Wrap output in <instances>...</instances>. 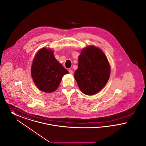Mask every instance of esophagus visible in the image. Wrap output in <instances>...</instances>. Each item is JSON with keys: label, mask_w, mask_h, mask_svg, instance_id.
Returning a JSON list of instances; mask_svg holds the SVG:
<instances>
[{"label": "esophagus", "mask_w": 146, "mask_h": 146, "mask_svg": "<svg viewBox=\"0 0 146 146\" xmlns=\"http://www.w3.org/2000/svg\"><path fill=\"white\" fill-rule=\"evenodd\" d=\"M69 72L70 74H73V71L72 70L69 69Z\"/></svg>", "instance_id": "1"}]
</instances>
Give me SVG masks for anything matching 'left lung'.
<instances>
[{
  "instance_id": "1",
  "label": "left lung",
  "mask_w": 146,
  "mask_h": 146,
  "mask_svg": "<svg viewBox=\"0 0 146 146\" xmlns=\"http://www.w3.org/2000/svg\"><path fill=\"white\" fill-rule=\"evenodd\" d=\"M110 74L107 58L100 48L90 46L82 49L74 77L83 93L92 96L98 93L107 83Z\"/></svg>"
}]
</instances>
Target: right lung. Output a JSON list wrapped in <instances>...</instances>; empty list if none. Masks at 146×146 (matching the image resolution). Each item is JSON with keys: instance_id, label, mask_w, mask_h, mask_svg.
<instances>
[{"instance_id": "1", "label": "right lung", "mask_w": 146, "mask_h": 146, "mask_svg": "<svg viewBox=\"0 0 146 146\" xmlns=\"http://www.w3.org/2000/svg\"><path fill=\"white\" fill-rule=\"evenodd\" d=\"M68 73L55 58L53 51L46 48L38 50L31 66V75L36 86L39 90L46 93L55 91L62 76Z\"/></svg>"}]
</instances>
